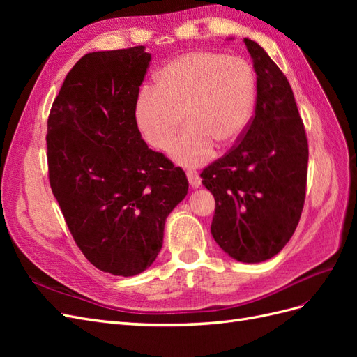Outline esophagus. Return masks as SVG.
Masks as SVG:
<instances>
[{"instance_id":"1","label":"esophagus","mask_w":357,"mask_h":357,"mask_svg":"<svg viewBox=\"0 0 357 357\" xmlns=\"http://www.w3.org/2000/svg\"><path fill=\"white\" fill-rule=\"evenodd\" d=\"M186 176H188V180H189V185L192 188H199L201 186V177L195 169H188Z\"/></svg>"}]
</instances>
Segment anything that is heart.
<instances>
[{"label":"heart","mask_w":357,"mask_h":357,"mask_svg":"<svg viewBox=\"0 0 357 357\" xmlns=\"http://www.w3.org/2000/svg\"><path fill=\"white\" fill-rule=\"evenodd\" d=\"M255 75L248 63L218 52H189L168 62L135 101V122L147 144L167 150L183 123L188 128L171 149L178 165L208 162L215 144L232 146L250 121Z\"/></svg>","instance_id":"1"}]
</instances>
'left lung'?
Wrapping results in <instances>:
<instances>
[{
  "label": "left lung",
  "instance_id": "obj_1",
  "mask_svg": "<svg viewBox=\"0 0 357 357\" xmlns=\"http://www.w3.org/2000/svg\"><path fill=\"white\" fill-rule=\"evenodd\" d=\"M256 73L252 122L228 153L201 172L214 197L211 235L244 264L268 261L294 235L305 201L308 143L286 75L244 38Z\"/></svg>",
  "mask_w": 357,
  "mask_h": 357
}]
</instances>
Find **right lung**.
Instances as JSON below:
<instances>
[{"mask_svg":"<svg viewBox=\"0 0 357 357\" xmlns=\"http://www.w3.org/2000/svg\"><path fill=\"white\" fill-rule=\"evenodd\" d=\"M152 55L92 52L71 71L47 121L49 181L75 244L104 273L155 262L168 214L188 195L185 171L149 149L135 122Z\"/></svg>","mask_w":357,"mask_h":357,"instance_id":"right-lung-1","label":"right lung"}]
</instances>
